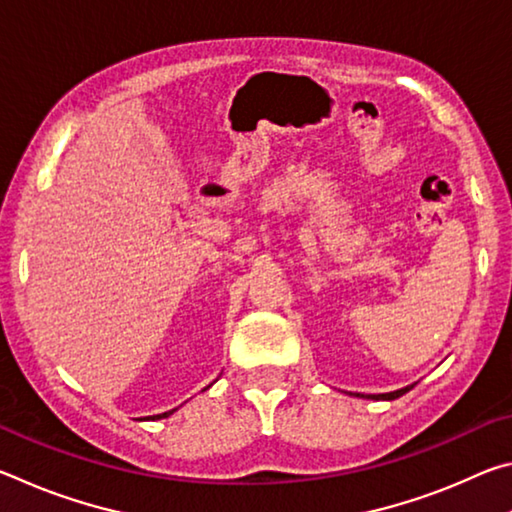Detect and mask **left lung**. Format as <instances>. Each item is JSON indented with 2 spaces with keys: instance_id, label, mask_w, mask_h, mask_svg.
I'll list each match as a JSON object with an SVG mask.
<instances>
[{
  "instance_id": "8db88e82",
  "label": "left lung",
  "mask_w": 512,
  "mask_h": 512,
  "mask_svg": "<svg viewBox=\"0 0 512 512\" xmlns=\"http://www.w3.org/2000/svg\"><path fill=\"white\" fill-rule=\"evenodd\" d=\"M413 386H406V388H400V391H393V393H379V395H368L370 400H397V397H402L404 393H409ZM359 397V395H357ZM363 397V395H361Z\"/></svg>"
}]
</instances>
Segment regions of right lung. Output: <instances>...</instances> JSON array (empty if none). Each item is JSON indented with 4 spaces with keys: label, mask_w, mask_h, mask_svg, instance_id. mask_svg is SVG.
Here are the masks:
<instances>
[{
    "label": "right lung",
    "mask_w": 512,
    "mask_h": 512,
    "mask_svg": "<svg viewBox=\"0 0 512 512\" xmlns=\"http://www.w3.org/2000/svg\"><path fill=\"white\" fill-rule=\"evenodd\" d=\"M207 388H210V386H207ZM173 411H176V409H171V411H167V413H160V415H151V420H160V418H169V415L173 413Z\"/></svg>",
    "instance_id": "right-lung-1"
}]
</instances>
